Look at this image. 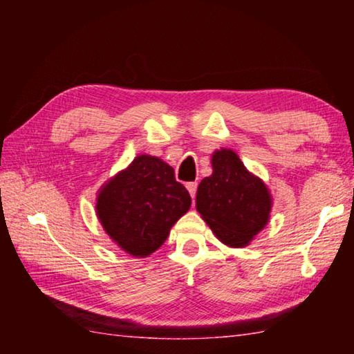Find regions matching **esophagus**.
<instances>
[{
    "label": "esophagus",
    "instance_id": "34e87169",
    "mask_svg": "<svg viewBox=\"0 0 354 354\" xmlns=\"http://www.w3.org/2000/svg\"><path fill=\"white\" fill-rule=\"evenodd\" d=\"M185 187H187V190H189V194H190L192 198L195 200V195H196V189H198V184H196V183H187V185H185Z\"/></svg>",
    "mask_w": 354,
    "mask_h": 354
}]
</instances>
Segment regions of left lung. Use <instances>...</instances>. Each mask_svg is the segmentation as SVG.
I'll return each mask as SVG.
<instances>
[{
    "instance_id": "8db88e82",
    "label": "left lung",
    "mask_w": 354,
    "mask_h": 354,
    "mask_svg": "<svg viewBox=\"0 0 354 354\" xmlns=\"http://www.w3.org/2000/svg\"><path fill=\"white\" fill-rule=\"evenodd\" d=\"M212 170L196 190V211L220 242L247 247L270 218V192L232 149L212 154Z\"/></svg>"
}]
</instances>
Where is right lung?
Masks as SVG:
<instances>
[{
    "label": "right lung",
    "mask_w": 354,
    "mask_h": 354,
    "mask_svg": "<svg viewBox=\"0 0 354 354\" xmlns=\"http://www.w3.org/2000/svg\"><path fill=\"white\" fill-rule=\"evenodd\" d=\"M190 205L189 192L175 179V170L162 159L140 154L101 187L97 215L120 248L145 257L167 241L170 227Z\"/></svg>",
    "instance_id": "add662e5"
}]
</instances>
